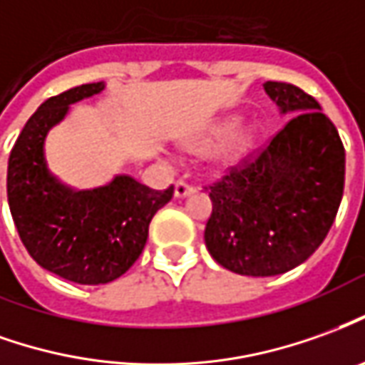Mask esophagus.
I'll return each mask as SVG.
<instances>
[{
	"label": "esophagus",
	"mask_w": 365,
	"mask_h": 365,
	"mask_svg": "<svg viewBox=\"0 0 365 365\" xmlns=\"http://www.w3.org/2000/svg\"><path fill=\"white\" fill-rule=\"evenodd\" d=\"M191 191H193V187H191L187 182H183V180H178V182H175L174 185L175 197H185V195H190Z\"/></svg>",
	"instance_id": "1"
}]
</instances>
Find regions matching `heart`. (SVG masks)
<instances>
[{
    "mask_svg": "<svg viewBox=\"0 0 365 365\" xmlns=\"http://www.w3.org/2000/svg\"><path fill=\"white\" fill-rule=\"evenodd\" d=\"M233 116H225L211 122L200 134L191 136L185 148L193 154H207L209 170L215 174H227L243 164L253 152L257 134L249 126H235Z\"/></svg>",
    "mask_w": 365,
    "mask_h": 365,
    "instance_id": "obj_1",
    "label": "heart"
}]
</instances>
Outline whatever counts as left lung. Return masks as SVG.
<instances>
[{"mask_svg": "<svg viewBox=\"0 0 365 365\" xmlns=\"http://www.w3.org/2000/svg\"><path fill=\"white\" fill-rule=\"evenodd\" d=\"M264 91L292 118L205 187L209 255L245 277H274L307 261L328 235L344 193V144L320 104L289 83L267 81Z\"/></svg>", "mask_w": 365, "mask_h": 365, "instance_id": "8db88e82", "label": "left lung"}]
</instances>
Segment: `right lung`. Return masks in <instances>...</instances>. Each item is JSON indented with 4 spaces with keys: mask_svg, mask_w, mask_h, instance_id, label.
<instances>
[{
    "mask_svg": "<svg viewBox=\"0 0 365 365\" xmlns=\"http://www.w3.org/2000/svg\"><path fill=\"white\" fill-rule=\"evenodd\" d=\"M103 88L91 83L47 98L15 140L7 165L9 211L27 253L76 284H106L128 271L144 251L152 217L174 195V185L150 190L128 175L73 191L49 174L43 156L49 128L65 118L68 104Z\"/></svg>",
    "mask_w": 365,
    "mask_h": 365,
    "instance_id": "right-lung-1",
    "label": "right lung"
}]
</instances>
